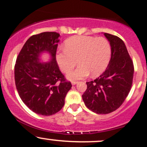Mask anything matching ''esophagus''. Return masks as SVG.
Masks as SVG:
<instances>
[{"instance_id": "esophagus-1", "label": "esophagus", "mask_w": 147, "mask_h": 147, "mask_svg": "<svg viewBox=\"0 0 147 147\" xmlns=\"http://www.w3.org/2000/svg\"><path fill=\"white\" fill-rule=\"evenodd\" d=\"M78 82H72V85H75V84H78Z\"/></svg>"}]
</instances>
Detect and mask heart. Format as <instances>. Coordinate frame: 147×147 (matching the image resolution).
<instances>
[{
	"label": "heart",
	"instance_id": "b5f03b06",
	"mask_svg": "<svg viewBox=\"0 0 147 147\" xmlns=\"http://www.w3.org/2000/svg\"><path fill=\"white\" fill-rule=\"evenodd\" d=\"M64 51L57 52L55 61L63 72H69L76 65L75 70L67 74L69 80L85 78L90 75H100L106 68L111 55L109 41L104 37L74 36L67 38L63 44Z\"/></svg>",
	"mask_w": 147,
	"mask_h": 147
}]
</instances>
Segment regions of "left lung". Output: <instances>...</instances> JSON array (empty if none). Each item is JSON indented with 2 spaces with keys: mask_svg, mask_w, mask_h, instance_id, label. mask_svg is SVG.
Returning <instances> with one entry per match:
<instances>
[{
  "mask_svg": "<svg viewBox=\"0 0 147 147\" xmlns=\"http://www.w3.org/2000/svg\"><path fill=\"white\" fill-rule=\"evenodd\" d=\"M104 36L111 47L109 65L100 77L86 82L87 89L82 95L86 107L98 114L110 113L123 104L134 75L133 63L123 40L108 33Z\"/></svg>",
  "mask_w": 147,
  "mask_h": 147,
  "instance_id": "1",
  "label": "left lung"
}]
</instances>
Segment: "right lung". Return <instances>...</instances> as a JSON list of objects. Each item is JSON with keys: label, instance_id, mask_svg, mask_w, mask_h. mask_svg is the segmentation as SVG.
Returning a JSON list of instances; mask_svg holds the SVG:
<instances>
[{"label": "right lung", "instance_id": "1", "mask_svg": "<svg viewBox=\"0 0 147 147\" xmlns=\"http://www.w3.org/2000/svg\"><path fill=\"white\" fill-rule=\"evenodd\" d=\"M59 36V34L52 32L33 35L26 41L16 60L17 90L24 104L38 115L48 116L61 111L72 87L55 61ZM44 53L50 55L49 62H40Z\"/></svg>", "mask_w": 147, "mask_h": 147}]
</instances>
